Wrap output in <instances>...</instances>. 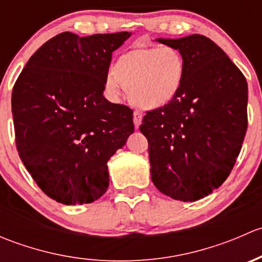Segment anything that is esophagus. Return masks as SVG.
I'll return each instance as SVG.
<instances>
[{"label":"esophagus","mask_w":262,"mask_h":262,"mask_svg":"<svg viewBox=\"0 0 262 262\" xmlns=\"http://www.w3.org/2000/svg\"><path fill=\"white\" fill-rule=\"evenodd\" d=\"M133 121H134V125H136V129L139 128L142 123V114L139 112H134L133 114Z\"/></svg>","instance_id":"1"}]
</instances>
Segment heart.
<instances>
[{"label": "heart", "mask_w": 262, "mask_h": 262, "mask_svg": "<svg viewBox=\"0 0 262 262\" xmlns=\"http://www.w3.org/2000/svg\"><path fill=\"white\" fill-rule=\"evenodd\" d=\"M185 60L171 47H136L123 53L105 80L112 97L129 91V101L142 110H157L170 104L180 91Z\"/></svg>", "instance_id": "1"}]
</instances>
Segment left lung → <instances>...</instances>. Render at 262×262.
Returning <instances> with one entry per match:
<instances>
[{
  "mask_svg": "<svg viewBox=\"0 0 262 262\" xmlns=\"http://www.w3.org/2000/svg\"><path fill=\"white\" fill-rule=\"evenodd\" d=\"M157 41L181 53L185 77L178 96L147 112L139 126L150 178L162 194L195 202L218 189L236 163L247 130V81L207 36Z\"/></svg>",
  "mask_w": 262,
  "mask_h": 262,
  "instance_id": "1",
  "label": "left lung"
}]
</instances>
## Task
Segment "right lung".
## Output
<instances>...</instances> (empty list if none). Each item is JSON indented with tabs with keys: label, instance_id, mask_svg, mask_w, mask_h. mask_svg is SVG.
<instances>
[{
	"label": "right lung",
	"instance_id": "add662e5",
	"mask_svg": "<svg viewBox=\"0 0 262 262\" xmlns=\"http://www.w3.org/2000/svg\"><path fill=\"white\" fill-rule=\"evenodd\" d=\"M130 35L58 34L31 55L15 82L18 156L55 202L101 198L109 186L107 161L134 132L133 110L104 97L113 52Z\"/></svg>",
	"mask_w": 262,
	"mask_h": 262
}]
</instances>
